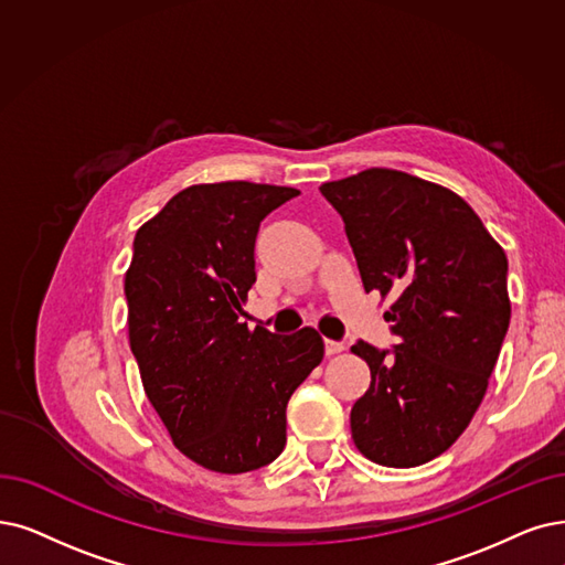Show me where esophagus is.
<instances>
[{
    "instance_id": "esophagus-1",
    "label": "esophagus",
    "mask_w": 565,
    "mask_h": 565,
    "mask_svg": "<svg viewBox=\"0 0 565 565\" xmlns=\"http://www.w3.org/2000/svg\"><path fill=\"white\" fill-rule=\"evenodd\" d=\"M324 350H327V354H338V352H343L345 350V343H341V341H324Z\"/></svg>"
}]
</instances>
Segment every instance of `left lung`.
<instances>
[{
  "mask_svg": "<svg viewBox=\"0 0 565 565\" xmlns=\"http://www.w3.org/2000/svg\"><path fill=\"white\" fill-rule=\"evenodd\" d=\"M341 213L366 291L398 345L356 341L371 387L350 413L359 452L390 468L443 455L484 398L510 327L508 257L452 190L394 169H366L320 188Z\"/></svg>",
  "mask_w": 565,
  "mask_h": 565,
  "instance_id": "left-lung-1",
  "label": "left lung"
}]
</instances>
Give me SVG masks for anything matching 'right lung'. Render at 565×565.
Returning a JSON list of instances; mask_svg holds the SVG:
<instances>
[{
  "instance_id": "1",
  "label": "right lung",
  "mask_w": 565,
  "mask_h": 565,
  "mask_svg": "<svg viewBox=\"0 0 565 565\" xmlns=\"http://www.w3.org/2000/svg\"><path fill=\"white\" fill-rule=\"evenodd\" d=\"M295 188L192 185L134 238L125 276L129 348L173 445L215 472L257 470L287 440V401L324 356L322 335L238 322L257 280L259 222Z\"/></svg>"
}]
</instances>
